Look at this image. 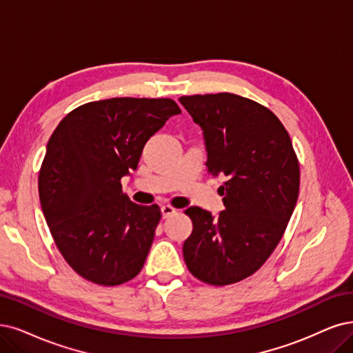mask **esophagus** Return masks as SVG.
<instances>
[{
	"label": "esophagus",
	"mask_w": 353,
	"mask_h": 353,
	"mask_svg": "<svg viewBox=\"0 0 353 353\" xmlns=\"http://www.w3.org/2000/svg\"><path fill=\"white\" fill-rule=\"evenodd\" d=\"M177 212L176 208L170 206V205H163L161 206V214H163V218H170L172 215H174Z\"/></svg>",
	"instance_id": "1"
}]
</instances>
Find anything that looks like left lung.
I'll list each match as a JSON object with an SVG mask.
<instances>
[{"label":"left lung","instance_id":"obj_1","mask_svg":"<svg viewBox=\"0 0 353 353\" xmlns=\"http://www.w3.org/2000/svg\"><path fill=\"white\" fill-rule=\"evenodd\" d=\"M179 101L203 130L208 173L225 176V210L216 218L186 210L193 230L183 257L194 278L236 283L269 259L296 205L299 164L285 126L268 108L231 93L183 96Z\"/></svg>","mask_w":353,"mask_h":353}]
</instances>
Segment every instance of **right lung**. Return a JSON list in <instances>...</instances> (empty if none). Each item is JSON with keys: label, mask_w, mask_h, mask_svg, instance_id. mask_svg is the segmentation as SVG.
I'll return each mask as SVG.
<instances>
[{"label": "right lung", "mask_w": 353, "mask_h": 353, "mask_svg": "<svg viewBox=\"0 0 353 353\" xmlns=\"http://www.w3.org/2000/svg\"><path fill=\"white\" fill-rule=\"evenodd\" d=\"M179 113L172 99L90 101L50 135L39 198L58 250L84 279L121 285L145 263L161 211L130 202L121 180L138 167L147 141Z\"/></svg>", "instance_id": "obj_1"}]
</instances>
